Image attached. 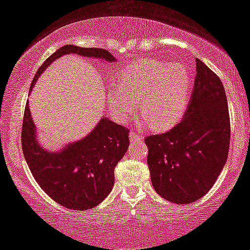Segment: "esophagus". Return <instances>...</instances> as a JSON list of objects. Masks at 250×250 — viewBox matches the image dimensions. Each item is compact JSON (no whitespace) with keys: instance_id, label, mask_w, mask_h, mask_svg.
<instances>
[{"instance_id":"obj_1","label":"esophagus","mask_w":250,"mask_h":250,"mask_svg":"<svg viewBox=\"0 0 250 250\" xmlns=\"http://www.w3.org/2000/svg\"><path fill=\"white\" fill-rule=\"evenodd\" d=\"M129 138H130V141H136V140H141L142 138H144V134H140L139 131L131 130Z\"/></svg>"}]
</instances>
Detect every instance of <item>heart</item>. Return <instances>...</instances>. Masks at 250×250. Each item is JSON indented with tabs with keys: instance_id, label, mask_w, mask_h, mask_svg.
Returning a JSON list of instances; mask_svg holds the SVG:
<instances>
[{
	"instance_id": "heart-1",
	"label": "heart",
	"mask_w": 250,
	"mask_h": 250,
	"mask_svg": "<svg viewBox=\"0 0 250 250\" xmlns=\"http://www.w3.org/2000/svg\"><path fill=\"white\" fill-rule=\"evenodd\" d=\"M191 83V73L185 65L140 60L121 72L120 87L109 94V106L115 119L125 122L140 101V109L150 127L165 129L185 112Z\"/></svg>"
}]
</instances>
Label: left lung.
Here are the masks:
<instances>
[{"mask_svg":"<svg viewBox=\"0 0 250 250\" xmlns=\"http://www.w3.org/2000/svg\"><path fill=\"white\" fill-rule=\"evenodd\" d=\"M155 191L166 201L190 204L212 188L228 159L230 117L221 79L199 59L184 119L166 133L145 139Z\"/></svg>","mask_w":250,"mask_h":250,"instance_id":"8db88e82","label":"left lung"}]
</instances>
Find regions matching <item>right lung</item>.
<instances>
[{"mask_svg":"<svg viewBox=\"0 0 250 250\" xmlns=\"http://www.w3.org/2000/svg\"><path fill=\"white\" fill-rule=\"evenodd\" d=\"M68 53L90 58L115 60L103 48H86L66 45L45 60L33 79L59 57ZM28 103L26 104L21 133L24 159L33 177L46 193L67 209H92L104 201L114 185V169L129 146V130L104 117L86 138L67 145L60 152L51 153L41 148L37 140Z\"/></svg>","mask_w":250,"mask_h":250,"instance_id":"1","label":"right lung"}]
</instances>
